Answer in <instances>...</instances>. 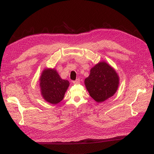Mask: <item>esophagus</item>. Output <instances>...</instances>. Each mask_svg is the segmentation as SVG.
Returning a JSON list of instances; mask_svg holds the SVG:
<instances>
[{
    "instance_id": "obj_1",
    "label": "esophagus",
    "mask_w": 154,
    "mask_h": 154,
    "mask_svg": "<svg viewBox=\"0 0 154 154\" xmlns=\"http://www.w3.org/2000/svg\"><path fill=\"white\" fill-rule=\"evenodd\" d=\"M80 82V79H77L75 81H73V84H79Z\"/></svg>"
}]
</instances>
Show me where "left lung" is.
Listing matches in <instances>:
<instances>
[{
    "mask_svg": "<svg viewBox=\"0 0 154 154\" xmlns=\"http://www.w3.org/2000/svg\"><path fill=\"white\" fill-rule=\"evenodd\" d=\"M85 83L90 96L96 101L101 103L115 94L119 79L111 66L102 62L91 69Z\"/></svg>",
    "mask_w": 154,
    "mask_h": 154,
    "instance_id": "8db88e82",
    "label": "left lung"
}]
</instances>
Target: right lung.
<instances>
[{
    "label": "right lung",
    "instance_id": "right-lung-1",
    "mask_svg": "<svg viewBox=\"0 0 154 154\" xmlns=\"http://www.w3.org/2000/svg\"><path fill=\"white\" fill-rule=\"evenodd\" d=\"M39 80L42 94L47 101L57 104L63 100L69 82L67 80L62 79L56 70L45 69Z\"/></svg>",
    "mask_w": 154,
    "mask_h": 154
}]
</instances>
